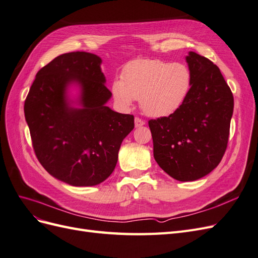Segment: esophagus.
<instances>
[{
    "mask_svg": "<svg viewBox=\"0 0 258 258\" xmlns=\"http://www.w3.org/2000/svg\"><path fill=\"white\" fill-rule=\"evenodd\" d=\"M144 124H145L144 120H142L141 118H139V117H136V119H135V126H136V128L142 127V126H144Z\"/></svg>",
    "mask_w": 258,
    "mask_h": 258,
    "instance_id": "esophagus-1",
    "label": "esophagus"
}]
</instances>
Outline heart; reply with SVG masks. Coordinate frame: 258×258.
I'll return each instance as SVG.
<instances>
[{
	"instance_id": "1",
	"label": "heart",
	"mask_w": 258,
	"mask_h": 258,
	"mask_svg": "<svg viewBox=\"0 0 258 258\" xmlns=\"http://www.w3.org/2000/svg\"><path fill=\"white\" fill-rule=\"evenodd\" d=\"M189 86L190 73L185 64L159 59H138L123 69L121 81H114L111 91L120 108H128L136 99H140L144 114L162 118L177 110Z\"/></svg>"
}]
</instances>
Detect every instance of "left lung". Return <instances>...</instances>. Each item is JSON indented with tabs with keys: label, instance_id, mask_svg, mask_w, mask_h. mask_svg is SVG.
<instances>
[{
	"label": "left lung",
	"instance_id": "8db88e82",
	"mask_svg": "<svg viewBox=\"0 0 258 258\" xmlns=\"http://www.w3.org/2000/svg\"><path fill=\"white\" fill-rule=\"evenodd\" d=\"M186 62L190 88L177 110L148 121L154 158L181 182L196 181L221 162L227 147L233 97L212 61L189 51Z\"/></svg>",
	"mask_w": 258,
	"mask_h": 258
}]
</instances>
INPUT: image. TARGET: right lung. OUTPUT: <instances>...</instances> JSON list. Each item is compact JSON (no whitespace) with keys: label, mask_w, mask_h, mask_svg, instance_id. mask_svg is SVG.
<instances>
[{"label":"right lung","mask_w":258,"mask_h":258,"mask_svg":"<svg viewBox=\"0 0 258 258\" xmlns=\"http://www.w3.org/2000/svg\"><path fill=\"white\" fill-rule=\"evenodd\" d=\"M97 54H60L37 72L25 102L36 157L72 186H95L114 171L135 117L106 106L112 93Z\"/></svg>","instance_id":"right-lung-1"}]
</instances>
